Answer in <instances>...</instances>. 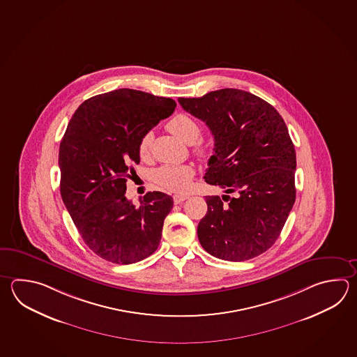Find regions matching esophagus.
Returning a JSON list of instances; mask_svg holds the SVG:
<instances>
[{
    "instance_id": "34e87169",
    "label": "esophagus",
    "mask_w": 357,
    "mask_h": 357,
    "mask_svg": "<svg viewBox=\"0 0 357 357\" xmlns=\"http://www.w3.org/2000/svg\"><path fill=\"white\" fill-rule=\"evenodd\" d=\"M173 199H174L175 204H182L185 199H188V196H185V195H175L173 197Z\"/></svg>"
}]
</instances>
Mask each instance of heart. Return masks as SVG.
<instances>
[{"label": "heart", "mask_w": 357, "mask_h": 357, "mask_svg": "<svg viewBox=\"0 0 357 357\" xmlns=\"http://www.w3.org/2000/svg\"><path fill=\"white\" fill-rule=\"evenodd\" d=\"M167 127L169 131L178 139H182L183 142L188 145L195 144V153L198 156L207 158L211 153V146L204 142H197L201 137V126L195 118L188 114H176L167 122ZM151 141L153 135L150 132H147L139 139V153L141 158H146L150 153ZM193 174V169L187 165H162L153 172V181L164 190L182 193L190 188Z\"/></svg>", "instance_id": "heart-1"}]
</instances>
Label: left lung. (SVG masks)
Segmentation results:
<instances>
[{
    "instance_id": "left-lung-1",
    "label": "left lung",
    "mask_w": 357,
    "mask_h": 357,
    "mask_svg": "<svg viewBox=\"0 0 357 357\" xmlns=\"http://www.w3.org/2000/svg\"><path fill=\"white\" fill-rule=\"evenodd\" d=\"M178 102L208 126L215 149L204 181L227 193L206 196L207 213L197 227L201 245L231 262L262 255L280 236L296 197V153L282 116L238 89Z\"/></svg>"
}]
</instances>
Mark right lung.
<instances>
[{
	"instance_id": "1",
	"label": "right lung",
	"mask_w": 357,
	"mask_h": 357,
	"mask_svg": "<svg viewBox=\"0 0 357 357\" xmlns=\"http://www.w3.org/2000/svg\"><path fill=\"white\" fill-rule=\"evenodd\" d=\"M175 107L170 98L118 89L85 100L67 126L59 153L62 201L85 244L108 262H139L159 247L173 198L149 192L135 207L126 182L139 162V139Z\"/></svg>"
}]
</instances>
